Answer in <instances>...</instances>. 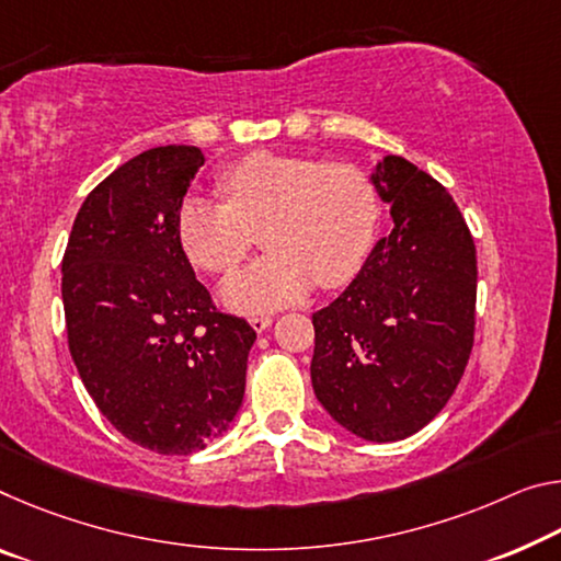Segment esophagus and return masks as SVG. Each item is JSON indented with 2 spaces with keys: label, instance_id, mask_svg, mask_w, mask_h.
<instances>
[{
  "label": "esophagus",
  "instance_id": "obj_1",
  "mask_svg": "<svg viewBox=\"0 0 561 561\" xmlns=\"http://www.w3.org/2000/svg\"><path fill=\"white\" fill-rule=\"evenodd\" d=\"M249 324H252L254 327V332H266V329H270L272 327V317H266V314H262V317H252V319H249Z\"/></svg>",
  "mask_w": 561,
  "mask_h": 561
}]
</instances>
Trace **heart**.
I'll return each mask as SVG.
<instances>
[{"label": "heart", "mask_w": 561, "mask_h": 561, "mask_svg": "<svg viewBox=\"0 0 561 561\" xmlns=\"http://www.w3.org/2000/svg\"><path fill=\"white\" fill-rule=\"evenodd\" d=\"M227 204L186 197L176 215L184 254L204 272L227 274L264 227V260L221 284L219 297L242 314L287 307L319 282H352L377 237L379 197L364 169L350 162L256 152L221 174Z\"/></svg>", "instance_id": "b5f03b06"}]
</instances>
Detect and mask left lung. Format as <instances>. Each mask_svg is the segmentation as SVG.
Listing matches in <instances>:
<instances>
[{
  "label": "left lung",
  "instance_id": "1",
  "mask_svg": "<svg viewBox=\"0 0 561 561\" xmlns=\"http://www.w3.org/2000/svg\"><path fill=\"white\" fill-rule=\"evenodd\" d=\"M381 237L332 305L312 314V387L354 437L399 442L442 412L474 344L477 249L455 199L404 157L369 174Z\"/></svg>",
  "mask_w": 561,
  "mask_h": 561
}]
</instances>
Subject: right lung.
Segmentation results:
<instances>
[{"label": "right lung", "instance_id": "right-lung-1", "mask_svg": "<svg viewBox=\"0 0 561 561\" xmlns=\"http://www.w3.org/2000/svg\"><path fill=\"white\" fill-rule=\"evenodd\" d=\"M199 147L137 154L89 192L61 260L69 352L89 397L129 442L192 455L244 399L256 332L194 277L176 215Z\"/></svg>", "mask_w": 561, "mask_h": 561}]
</instances>
